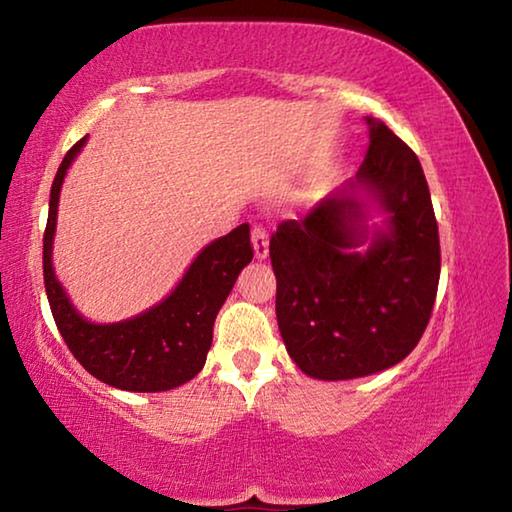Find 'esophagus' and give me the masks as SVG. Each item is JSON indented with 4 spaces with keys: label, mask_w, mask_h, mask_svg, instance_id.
<instances>
[{
    "label": "esophagus",
    "mask_w": 512,
    "mask_h": 512,
    "mask_svg": "<svg viewBox=\"0 0 512 512\" xmlns=\"http://www.w3.org/2000/svg\"><path fill=\"white\" fill-rule=\"evenodd\" d=\"M253 248L259 259H264L268 255V232L262 225H255L253 228Z\"/></svg>",
    "instance_id": "1"
}]
</instances>
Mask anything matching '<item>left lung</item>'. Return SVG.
Returning a JSON list of instances; mask_svg holds the SVG:
<instances>
[{"label":"left lung","mask_w":512,"mask_h":512,"mask_svg":"<svg viewBox=\"0 0 512 512\" xmlns=\"http://www.w3.org/2000/svg\"><path fill=\"white\" fill-rule=\"evenodd\" d=\"M370 144L357 178L302 216L277 225L271 264L277 327L296 366L339 381L409 357L429 325L440 280V241L418 155L384 121L366 117ZM370 193L389 214L366 254L356 198Z\"/></svg>","instance_id":"1"}]
</instances>
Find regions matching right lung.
<instances>
[{
    "label": "right lung",
    "instance_id": "1",
    "mask_svg": "<svg viewBox=\"0 0 512 512\" xmlns=\"http://www.w3.org/2000/svg\"><path fill=\"white\" fill-rule=\"evenodd\" d=\"M88 137L65 153L49 198V219L42 239V268L51 314L69 352L103 384L133 393L171 391L194 379L205 366L212 345L216 314L250 259V225L241 223L230 235L201 250L169 298L131 320L112 325L88 323L67 300L51 266L58 196L69 164Z\"/></svg>",
    "mask_w": 512,
    "mask_h": 512
}]
</instances>
